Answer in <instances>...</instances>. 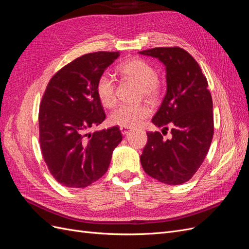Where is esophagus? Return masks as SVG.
Masks as SVG:
<instances>
[{
    "label": "esophagus",
    "mask_w": 249,
    "mask_h": 249,
    "mask_svg": "<svg viewBox=\"0 0 249 249\" xmlns=\"http://www.w3.org/2000/svg\"><path fill=\"white\" fill-rule=\"evenodd\" d=\"M120 131H122V134H123V135H124V136H126V135L130 133L131 129H130V127H124V126H122V127H120Z\"/></svg>",
    "instance_id": "obj_1"
}]
</instances>
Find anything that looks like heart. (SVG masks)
<instances>
[{
  "label": "heart",
  "mask_w": 249,
  "mask_h": 249,
  "mask_svg": "<svg viewBox=\"0 0 249 249\" xmlns=\"http://www.w3.org/2000/svg\"><path fill=\"white\" fill-rule=\"evenodd\" d=\"M118 72L124 78L134 80L142 86V92L148 99L159 94V82L154 67L142 59L127 60L118 67ZM96 95L104 107L111 108L116 103L115 83L109 73H102L96 81ZM147 105H120L110 114V123L114 125L133 127L139 125L150 115Z\"/></svg>",
  "instance_id": "obj_1"
}]
</instances>
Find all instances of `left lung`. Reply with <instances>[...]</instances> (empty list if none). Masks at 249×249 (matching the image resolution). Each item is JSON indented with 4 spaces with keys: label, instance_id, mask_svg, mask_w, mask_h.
Wrapping results in <instances>:
<instances>
[{
    "label": "left lung",
    "instance_id": "1",
    "mask_svg": "<svg viewBox=\"0 0 249 249\" xmlns=\"http://www.w3.org/2000/svg\"><path fill=\"white\" fill-rule=\"evenodd\" d=\"M139 54L157 58L165 65L167 90L152 119L158 126H172V138L148 132L140 156L148 176L167 185L189 180L209 152L214 134L213 103L208 81L194 58L180 48H154Z\"/></svg>",
    "mask_w": 249,
    "mask_h": 249
}]
</instances>
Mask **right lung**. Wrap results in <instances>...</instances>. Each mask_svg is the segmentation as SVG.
Masks as SVG:
<instances>
[{
  "mask_svg": "<svg viewBox=\"0 0 249 249\" xmlns=\"http://www.w3.org/2000/svg\"><path fill=\"white\" fill-rule=\"evenodd\" d=\"M119 52L83 55L49 82L39 110V142L44 162L58 183L85 188L101 178L113 150L123 140L118 126L88 133L106 114L96 95V81Z\"/></svg>",
  "mask_w": 249,
  "mask_h": 249,
  "instance_id": "obj_1",
  "label": "right lung"
}]
</instances>
